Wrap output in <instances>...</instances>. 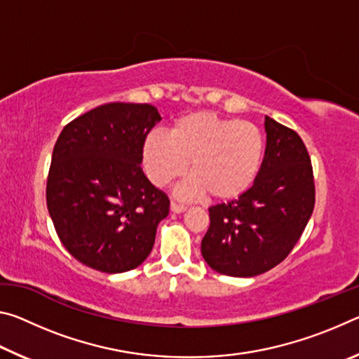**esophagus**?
Returning <instances> with one entry per match:
<instances>
[{"instance_id":"esophagus-1","label":"esophagus","mask_w":359,"mask_h":359,"mask_svg":"<svg viewBox=\"0 0 359 359\" xmlns=\"http://www.w3.org/2000/svg\"><path fill=\"white\" fill-rule=\"evenodd\" d=\"M185 210H187L185 205L171 203V212H174V214H182V212H185Z\"/></svg>"}]
</instances>
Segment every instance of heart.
I'll use <instances>...</instances> for the list:
<instances>
[{"label": "heart", "instance_id": "obj_1", "mask_svg": "<svg viewBox=\"0 0 359 359\" xmlns=\"http://www.w3.org/2000/svg\"><path fill=\"white\" fill-rule=\"evenodd\" d=\"M266 141L250 121L196 111L179 117L168 137L151 133L142 145L145 171L155 185L166 187L187 172L193 177L179 188L184 199L209 194L220 203L242 196L257 180Z\"/></svg>", "mask_w": 359, "mask_h": 359}]
</instances>
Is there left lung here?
Segmentation results:
<instances>
[{
  "instance_id": "obj_1",
  "label": "left lung",
  "mask_w": 359,
  "mask_h": 359,
  "mask_svg": "<svg viewBox=\"0 0 359 359\" xmlns=\"http://www.w3.org/2000/svg\"><path fill=\"white\" fill-rule=\"evenodd\" d=\"M264 131V160L250 190L209 208L201 253L218 274L255 277L276 267L293 250L313 212V174L302 139L269 117Z\"/></svg>"
}]
</instances>
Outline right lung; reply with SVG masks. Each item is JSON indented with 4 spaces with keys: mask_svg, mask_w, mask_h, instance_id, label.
Wrapping results in <instances>:
<instances>
[{
    "mask_svg": "<svg viewBox=\"0 0 359 359\" xmlns=\"http://www.w3.org/2000/svg\"><path fill=\"white\" fill-rule=\"evenodd\" d=\"M158 109L111 102L72 120L58 136L47 179V208L72 257L107 274L142 264L169 199L145 177L142 145Z\"/></svg>",
    "mask_w": 359,
    "mask_h": 359,
    "instance_id": "add662e5",
    "label": "right lung"
}]
</instances>
